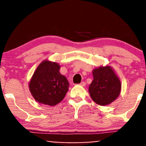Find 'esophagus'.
I'll return each instance as SVG.
<instances>
[{
    "label": "esophagus",
    "mask_w": 146,
    "mask_h": 146,
    "mask_svg": "<svg viewBox=\"0 0 146 146\" xmlns=\"http://www.w3.org/2000/svg\"><path fill=\"white\" fill-rule=\"evenodd\" d=\"M80 85L82 86V87H85V86L86 85V82H80Z\"/></svg>",
    "instance_id": "obj_1"
}]
</instances>
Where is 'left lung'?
<instances>
[{
    "label": "left lung",
    "instance_id": "obj_1",
    "mask_svg": "<svg viewBox=\"0 0 146 146\" xmlns=\"http://www.w3.org/2000/svg\"><path fill=\"white\" fill-rule=\"evenodd\" d=\"M93 80L89 86L92 99L100 106L109 105L120 94V80L109 65L95 68L92 70Z\"/></svg>",
    "mask_w": 146,
    "mask_h": 146
}]
</instances>
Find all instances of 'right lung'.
<instances>
[{"label": "right lung", "instance_id": "obj_1", "mask_svg": "<svg viewBox=\"0 0 146 146\" xmlns=\"http://www.w3.org/2000/svg\"><path fill=\"white\" fill-rule=\"evenodd\" d=\"M60 68L58 63L47 59L37 67L29 83V91L37 102L54 106L65 97L69 83L59 72Z\"/></svg>", "mask_w": 146, "mask_h": 146}]
</instances>
